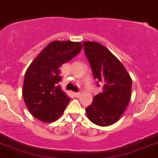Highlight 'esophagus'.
Here are the masks:
<instances>
[{
  "label": "esophagus",
  "instance_id": "1",
  "mask_svg": "<svg viewBox=\"0 0 158 158\" xmlns=\"http://www.w3.org/2000/svg\"><path fill=\"white\" fill-rule=\"evenodd\" d=\"M74 95L76 96V97H79V96L81 95V93H74Z\"/></svg>",
  "mask_w": 158,
  "mask_h": 158
}]
</instances>
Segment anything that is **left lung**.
<instances>
[{"label":"left lung","instance_id":"1","mask_svg":"<svg viewBox=\"0 0 158 158\" xmlns=\"http://www.w3.org/2000/svg\"><path fill=\"white\" fill-rule=\"evenodd\" d=\"M83 46L97 86H102V93L93 97L85 113L92 123L110 126L120 119L129 104L132 79L123 64L105 46L94 42H83Z\"/></svg>","mask_w":158,"mask_h":158}]
</instances>
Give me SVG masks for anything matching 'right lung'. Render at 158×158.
Here are the masks:
<instances>
[{"instance_id":"add662e5","label":"right lung","mask_w":158,"mask_h":158,"mask_svg":"<svg viewBox=\"0 0 158 158\" xmlns=\"http://www.w3.org/2000/svg\"><path fill=\"white\" fill-rule=\"evenodd\" d=\"M82 44L55 41L48 44L34 59L26 71L22 96L34 117L52 123L63 113L70 98L61 89L60 68L77 56Z\"/></svg>"}]
</instances>
